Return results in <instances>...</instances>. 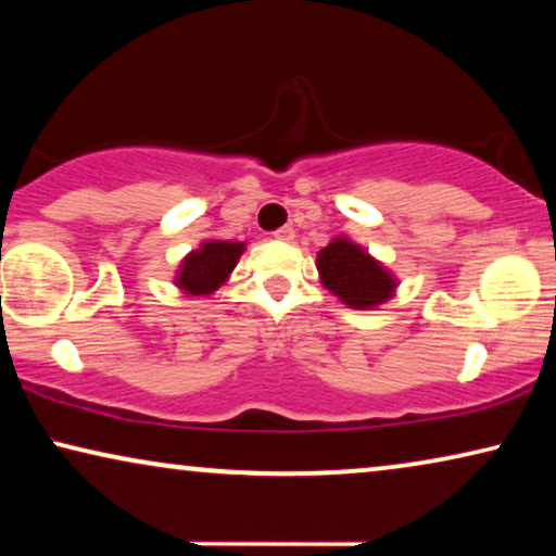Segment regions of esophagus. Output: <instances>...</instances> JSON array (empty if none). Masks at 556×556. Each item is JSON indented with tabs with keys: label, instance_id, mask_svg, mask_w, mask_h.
<instances>
[{
	"label": "esophagus",
	"instance_id": "34e87169",
	"mask_svg": "<svg viewBox=\"0 0 556 556\" xmlns=\"http://www.w3.org/2000/svg\"><path fill=\"white\" fill-rule=\"evenodd\" d=\"M273 238L280 240V242H293L295 240V230H293L291 225H286V227H280V230H276V235H273Z\"/></svg>",
	"mask_w": 556,
	"mask_h": 556
}]
</instances>
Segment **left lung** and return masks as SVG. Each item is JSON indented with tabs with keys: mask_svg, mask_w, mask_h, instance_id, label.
<instances>
[{
	"mask_svg": "<svg viewBox=\"0 0 556 556\" xmlns=\"http://www.w3.org/2000/svg\"><path fill=\"white\" fill-rule=\"evenodd\" d=\"M316 270L321 286L331 295L356 311H375L397 293L400 280L379 263L359 242L337 235L329 245L318 250Z\"/></svg>",
	"mask_w": 556,
	"mask_h": 556,
	"instance_id": "8db88e82",
	"label": "left lung"
}]
</instances>
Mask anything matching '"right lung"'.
<instances>
[{
	"mask_svg": "<svg viewBox=\"0 0 556 556\" xmlns=\"http://www.w3.org/2000/svg\"><path fill=\"white\" fill-rule=\"evenodd\" d=\"M245 253V242L238 240H202L200 248L181 257L174 286L185 295H212L219 291Z\"/></svg>",
	"mask_w": 556,
	"mask_h": 556,
	"instance_id": "right-lung-1",
	"label": "right lung"
}]
</instances>
